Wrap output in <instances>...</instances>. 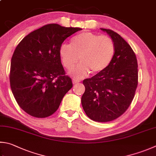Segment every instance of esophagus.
<instances>
[{
  "instance_id": "1",
  "label": "esophagus",
  "mask_w": 156,
  "mask_h": 156,
  "mask_svg": "<svg viewBox=\"0 0 156 156\" xmlns=\"http://www.w3.org/2000/svg\"><path fill=\"white\" fill-rule=\"evenodd\" d=\"M79 83V81L76 80V79H73V84H77V83Z\"/></svg>"
}]
</instances>
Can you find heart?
Masks as SVG:
<instances>
[{"label":"heart","instance_id":"1","mask_svg":"<svg viewBox=\"0 0 156 156\" xmlns=\"http://www.w3.org/2000/svg\"><path fill=\"white\" fill-rule=\"evenodd\" d=\"M115 50V44L111 37L83 32L73 37L70 45L62 44L58 54L64 68L69 70L74 68L79 57L81 63L70 74L81 79L90 71L92 74L104 71L113 60Z\"/></svg>","mask_w":156,"mask_h":156}]
</instances>
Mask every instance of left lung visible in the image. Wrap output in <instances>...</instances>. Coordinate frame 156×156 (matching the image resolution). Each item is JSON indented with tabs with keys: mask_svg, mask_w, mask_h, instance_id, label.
Segmentation results:
<instances>
[{
	"mask_svg": "<svg viewBox=\"0 0 156 156\" xmlns=\"http://www.w3.org/2000/svg\"><path fill=\"white\" fill-rule=\"evenodd\" d=\"M101 29L115 44V54L104 71L84 79L81 104L91 119L107 122L121 116L133 101L138 85V64L133 49L119 34Z\"/></svg>",
	"mask_w": 156,
	"mask_h": 156,
	"instance_id": "1",
	"label": "left lung"
}]
</instances>
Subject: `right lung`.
<instances>
[{
  "instance_id": "right-lung-1",
  "label": "right lung",
  "mask_w": 156,
  "mask_h": 156,
  "mask_svg": "<svg viewBox=\"0 0 156 156\" xmlns=\"http://www.w3.org/2000/svg\"><path fill=\"white\" fill-rule=\"evenodd\" d=\"M81 30L50 23L30 32L16 47L11 61V88L17 104L30 115L50 116L72 88L58 49L66 38Z\"/></svg>"
}]
</instances>
